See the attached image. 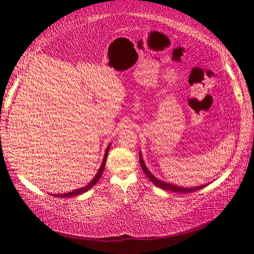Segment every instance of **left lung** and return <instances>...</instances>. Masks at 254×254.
Segmentation results:
<instances>
[{
  "label": "left lung",
  "instance_id": "obj_1",
  "mask_svg": "<svg viewBox=\"0 0 254 254\" xmlns=\"http://www.w3.org/2000/svg\"><path fill=\"white\" fill-rule=\"evenodd\" d=\"M140 164L142 166V170L145 173V175L148 177V179L155 184L156 187L160 188V189H163L165 190H171V191H175V193H182V194H186V193H191V191H195L198 190L200 189H203L205 186H199L197 188H181L178 186H175V184H171V183H167V182H163L159 179H157L155 176H153L149 171L148 168L146 167L143 158H142V153L140 152Z\"/></svg>",
  "mask_w": 254,
  "mask_h": 254
}]
</instances>
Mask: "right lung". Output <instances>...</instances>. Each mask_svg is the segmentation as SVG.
Wrapping results in <instances>:
<instances>
[{
  "label": "right lung",
  "instance_id": "1",
  "mask_svg": "<svg viewBox=\"0 0 254 254\" xmlns=\"http://www.w3.org/2000/svg\"><path fill=\"white\" fill-rule=\"evenodd\" d=\"M111 144H109L108 146H107V149H106V152H105V156H104V160H103V163L101 165V167H99V170L97 172V174L95 175V177L93 178V180H92L90 183H88V186L83 187L81 189H77V190H74L72 191H68V193H65V194H54L52 196H55V197H73V196H77V195H80V194H83L86 193L87 190H89L91 188H93L96 182L99 180V178H101V176L103 174V171H104V167H105V164H106V160H107V156H108V151H109V148H110Z\"/></svg>",
  "mask_w": 254,
  "mask_h": 254
}]
</instances>
